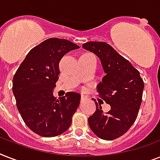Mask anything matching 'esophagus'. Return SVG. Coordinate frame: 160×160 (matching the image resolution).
<instances>
[{
  "instance_id": "esophagus-1",
  "label": "esophagus",
  "mask_w": 160,
  "mask_h": 160,
  "mask_svg": "<svg viewBox=\"0 0 160 160\" xmlns=\"http://www.w3.org/2000/svg\"><path fill=\"white\" fill-rule=\"evenodd\" d=\"M86 96H85V95H81V100H86Z\"/></svg>"
}]
</instances>
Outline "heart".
Here are the masks:
<instances>
[{"mask_svg":"<svg viewBox=\"0 0 160 160\" xmlns=\"http://www.w3.org/2000/svg\"><path fill=\"white\" fill-rule=\"evenodd\" d=\"M83 55H84V54H83Z\"/></svg>","mask_w":160,"mask_h":160,"instance_id":"heart-1","label":"heart"}]
</instances>
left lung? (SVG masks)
<instances>
[{
    "label": "left lung",
    "instance_id": "1",
    "mask_svg": "<svg viewBox=\"0 0 160 160\" xmlns=\"http://www.w3.org/2000/svg\"><path fill=\"white\" fill-rule=\"evenodd\" d=\"M83 48L100 58L105 75L98 84L97 91L110 105L109 111L104 114L101 105L95 102L96 110L88 119L89 126L100 139L113 140L125 134L136 120L144 81L139 70L109 44L90 41Z\"/></svg>",
    "mask_w": 160,
    "mask_h": 160
}]
</instances>
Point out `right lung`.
<instances>
[{
    "label": "right lung",
    "instance_id": "1",
    "mask_svg": "<svg viewBox=\"0 0 160 160\" xmlns=\"http://www.w3.org/2000/svg\"><path fill=\"white\" fill-rule=\"evenodd\" d=\"M80 46L59 38L47 39L31 49L13 77L16 106L25 124L42 137H55L70 128L80 95L67 92L56 99L53 89L59 79V63Z\"/></svg>",
    "mask_w": 160,
    "mask_h": 160
}]
</instances>
